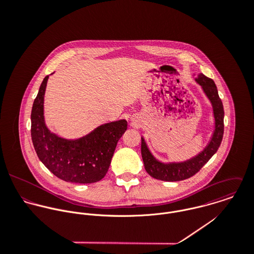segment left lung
<instances>
[{
	"label": "left lung",
	"instance_id": "obj_1",
	"mask_svg": "<svg viewBox=\"0 0 254 254\" xmlns=\"http://www.w3.org/2000/svg\"><path fill=\"white\" fill-rule=\"evenodd\" d=\"M195 76V74H193ZM194 81L201 87L202 92L212 106L214 130L205 147L196 155L180 162H162L154 157L142 137V157L145 171L152 178L166 182H177L188 179L197 173L201 167L215 154L221 145L224 133V109L218 95L214 81L202 73L195 76Z\"/></svg>",
	"mask_w": 254,
	"mask_h": 254
}]
</instances>
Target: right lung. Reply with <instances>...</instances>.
Here are the masks:
<instances>
[{"mask_svg":"<svg viewBox=\"0 0 254 254\" xmlns=\"http://www.w3.org/2000/svg\"><path fill=\"white\" fill-rule=\"evenodd\" d=\"M48 79L49 75L39 88L31 111V137L39 159L64 181L77 184L101 181L109 170L119 139L127 130V121L120 119L102 124L78 139L58 136L50 131L45 122L44 96Z\"/></svg>","mask_w":254,"mask_h":254,"instance_id":"1","label":"right lung"}]
</instances>
